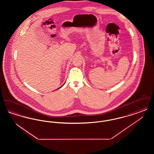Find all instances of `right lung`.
<instances>
[{
  "instance_id": "1",
  "label": "right lung",
  "mask_w": 154,
  "mask_h": 154,
  "mask_svg": "<svg viewBox=\"0 0 154 154\" xmlns=\"http://www.w3.org/2000/svg\"><path fill=\"white\" fill-rule=\"evenodd\" d=\"M63 85H64V84H63ZM63 85H62V86H63ZM62 86H61V87H59V88H58V89H59V88H61V87H62Z\"/></svg>"
}]
</instances>
